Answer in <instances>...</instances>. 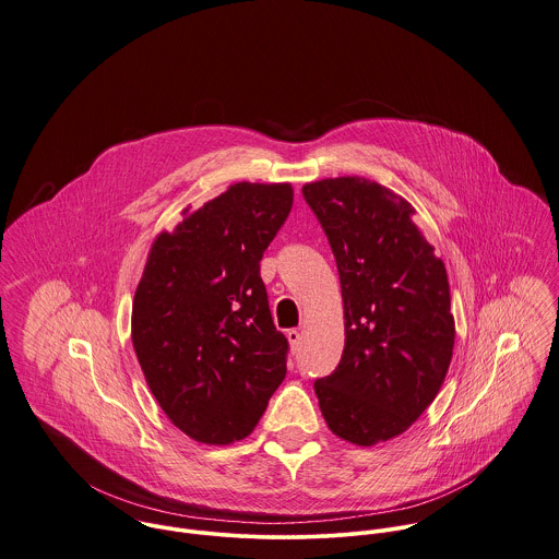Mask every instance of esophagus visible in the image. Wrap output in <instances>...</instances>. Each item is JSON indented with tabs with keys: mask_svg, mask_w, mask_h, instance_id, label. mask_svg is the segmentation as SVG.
Segmentation results:
<instances>
[{
	"mask_svg": "<svg viewBox=\"0 0 559 559\" xmlns=\"http://www.w3.org/2000/svg\"><path fill=\"white\" fill-rule=\"evenodd\" d=\"M287 338H289V345H292V352H296L298 349V345H300V341H302V334H300V330H287Z\"/></svg>",
	"mask_w": 559,
	"mask_h": 559,
	"instance_id": "esophagus-1",
	"label": "esophagus"
}]
</instances>
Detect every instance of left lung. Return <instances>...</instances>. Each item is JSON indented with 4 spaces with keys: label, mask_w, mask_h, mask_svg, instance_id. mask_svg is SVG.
Listing matches in <instances>:
<instances>
[{
    "label": "left lung",
    "mask_w": 559,
    "mask_h": 559,
    "mask_svg": "<svg viewBox=\"0 0 559 559\" xmlns=\"http://www.w3.org/2000/svg\"><path fill=\"white\" fill-rule=\"evenodd\" d=\"M334 252L345 310V349L314 381L336 437L374 445L405 433L433 403L452 360L454 317L443 261L414 205L367 178L302 188Z\"/></svg>",
    "instance_id": "obj_1"
}]
</instances>
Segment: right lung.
Instances as JSON below:
<instances>
[{
  "label": "right lung",
  "mask_w": 559,
  "mask_h": 559,
  "mask_svg": "<svg viewBox=\"0 0 559 559\" xmlns=\"http://www.w3.org/2000/svg\"><path fill=\"white\" fill-rule=\"evenodd\" d=\"M294 187L238 182L152 242L130 336L165 416L190 439L252 433L287 372L259 261L292 212Z\"/></svg>",
  "instance_id": "obj_1"
}]
</instances>
